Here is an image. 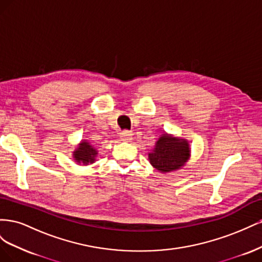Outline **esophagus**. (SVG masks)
<instances>
[{"mask_svg": "<svg viewBox=\"0 0 262 262\" xmlns=\"http://www.w3.org/2000/svg\"><path fill=\"white\" fill-rule=\"evenodd\" d=\"M120 140L124 142H131L132 140V133L129 131H123L120 133Z\"/></svg>", "mask_w": 262, "mask_h": 262, "instance_id": "34e87169", "label": "esophagus"}]
</instances>
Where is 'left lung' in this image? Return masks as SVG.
<instances>
[{
  "instance_id": "obj_1",
  "label": "left lung",
  "mask_w": 262,
  "mask_h": 262,
  "mask_svg": "<svg viewBox=\"0 0 262 262\" xmlns=\"http://www.w3.org/2000/svg\"><path fill=\"white\" fill-rule=\"evenodd\" d=\"M190 157V147L185 139L163 134L148 153L150 165L161 172L177 170L184 166Z\"/></svg>"
}]
</instances>
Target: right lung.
<instances>
[{
	"mask_svg": "<svg viewBox=\"0 0 262 262\" xmlns=\"http://www.w3.org/2000/svg\"><path fill=\"white\" fill-rule=\"evenodd\" d=\"M97 154L98 153L96 148H95L90 142H87L86 140H82L81 143L77 145L76 149L73 152V157L78 164L89 165L95 162V157L97 156Z\"/></svg>",
	"mask_w": 262,
	"mask_h": 262,
	"instance_id": "1",
	"label": "right lung"
}]
</instances>
